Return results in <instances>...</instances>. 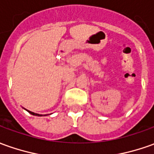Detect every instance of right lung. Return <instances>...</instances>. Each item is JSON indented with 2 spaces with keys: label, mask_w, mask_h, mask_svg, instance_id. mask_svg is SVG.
<instances>
[{
  "label": "right lung",
  "mask_w": 154,
  "mask_h": 154,
  "mask_svg": "<svg viewBox=\"0 0 154 154\" xmlns=\"http://www.w3.org/2000/svg\"><path fill=\"white\" fill-rule=\"evenodd\" d=\"M26 111H28L30 114H32V115H33V116H43V115H40V114H38V113H34V112H32V111H28V110H26V109H25Z\"/></svg>",
  "instance_id": "obj_1"
}]
</instances>
